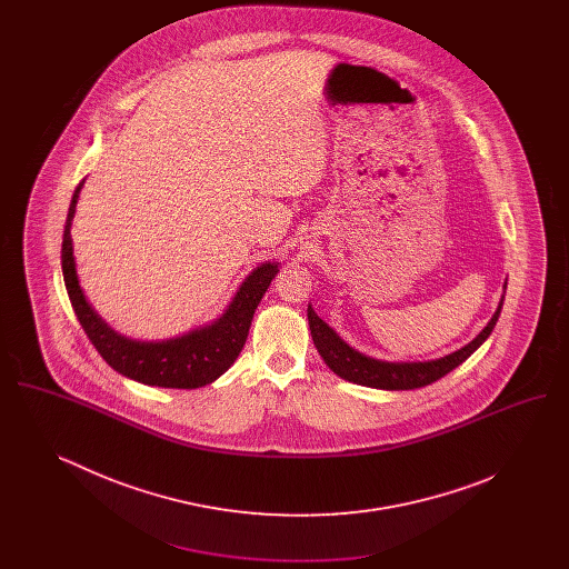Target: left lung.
<instances>
[{"instance_id": "left-lung-1", "label": "left lung", "mask_w": 569, "mask_h": 569, "mask_svg": "<svg viewBox=\"0 0 569 569\" xmlns=\"http://www.w3.org/2000/svg\"><path fill=\"white\" fill-rule=\"evenodd\" d=\"M501 307H503V298L487 328L469 346L431 362H383V360L369 358L365 353L356 352L343 339H339V335L326 325L325 320H320L311 307L307 309V318H309L311 337L318 352L325 358L330 371H335L339 378L360 383V386H369V388H381V390H411V388L429 386L437 379L443 378L446 373L457 369L460 362H465L471 353L476 352L487 341L488 335L497 325Z\"/></svg>"}]
</instances>
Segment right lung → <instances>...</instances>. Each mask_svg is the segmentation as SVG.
<instances>
[{
    "instance_id": "right-lung-1",
    "label": "right lung",
    "mask_w": 569,
    "mask_h": 569,
    "mask_svg": "<svg viewBox=\"0 0 569 569\" xmlns=\"http://www.w3.org/2000/svg\"><path fill=\"white\" fill-rule=\"evenodd\" d=\"M82 183L77 186L70 211L63 228L61 241V271L66 290L72 302V309L81 322L84 335L93 343V348L109 362L114 371L126 378L136 379L147 386L160 388H200L216 381L221 373L230 369V365L239 358L243 350L249 326L253 320V311L258 309L264 292L277 274V264H262L244 279L241 290L230 302L228 311L217 320L216 325L193 330L186 337L160 341V343H140L126 339L104 325L89 302L82 297L81 286L74 269L72 256V237L70 223L77 211V200Z\"/></svg>"
}]
</instances>
